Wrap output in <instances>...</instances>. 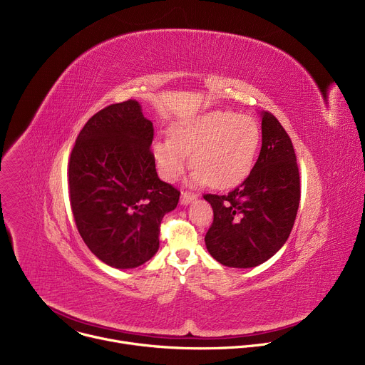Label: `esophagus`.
<instances>
[{
  "label": "esophagus",
  "instance_id": "1",
  "mask_svg": "<svg viewBox=\"0 0 365 365\" xmlns=\"http://www.w3.org/2000/svg\"><path fill=\"white\" fill-rule=\"evenodd\" d=\"M197 197L196 193H192V192H183L182 196H180V203L182 205H189L190 202H193L195 199Z\"/></svg>",
  "mask_w": 365,
  "mask_h": 365
}]
</instances>
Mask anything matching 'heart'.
I'll return each mask as SVG.
<instances>
[{"label":"heart","mask_w":365,"mask_h":365,"mask_svg":"<svg viewBox=\"0 0 365 365\" xmlns=\"http://www.w3.org/2000/svg\"><path fill=\"white\" fill-rule=\"evenodd\" d=\"M262 141L257 121L231 111H212L176 124L170 140L153 145L154 159L166 180H176L186 168V155L196 180L230 187L251 172Z\"/></svg>","instance_id":"b5f03b06"}]
</instances>
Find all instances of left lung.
Masks as SVG:
<instances>
[{"label":"left lung","mask_w":365,"mask_h":365,"mask_svg":"<svg viewBox=\"0 0 365 365\" xmlns=\"http://www.w3.org/2000/svg\"><path fill=\"white\" fill-rule=\"evenodd\" d=\"M203 199L214 210L205 244L218 263L255 267L283 247L297 214L300 178L292 140L272 113H262V150L247 179L227 195Z\"/></svg>","instance_id":"obj_1"}]
</instances>
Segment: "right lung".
<instances>
[{
	"mask_svg": "<svg viewBox=\"0 0 365 365\" xmlns=\"http://www.w3.org/2000/svg\"><path fill=\"white\" fill-rule=\"evenodd\" d=\"M153 123L134 99L113 103L81 130L69 159V199L88 248L114 269L158 252L163 217L180 192L155 172Z\"/></svg>",
	"mask_w": 365,
	"mask_h": 365,
	"instance_id": "right-lung-1",
	"label": "right lung"
}]
</instances>
